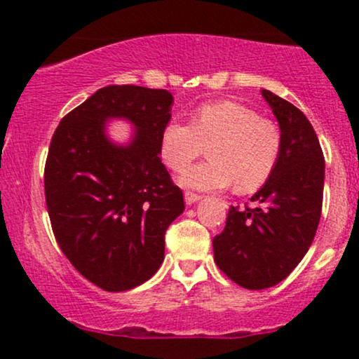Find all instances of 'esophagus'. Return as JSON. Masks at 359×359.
<instances>
[{
	"mask_svg": "<svg viewBox=\"0 0 359 359\" xmlns=\"http://www.w3.org/2000/svg\"><path fill=\"white\" fill-rule=\"evenodd\" d=\"M184 199H185V204H187V205H192V204L199 203V201L203 199V197L197 196V194H192V192H185Z\"/></svg>",
	"mask_w": 359,
	"mask_h": 359,
	"instance_id": "esophagus-1",
	"label": "esophagus"
}]
</instances>
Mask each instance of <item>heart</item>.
<instances>
[{
    "label": "heart",
    "mask_w": 359,
    "mask_h": 359,
    "mask_svg": "<svg viewBox=\"0 0 359 359\" xmlns=\"http://www.w3.org/2000/svg\"><path fill=\"white\" fill-rule=\"evenodd\" d=\"M210 147L209 163L184 172L180 184L197 191H219L234 182L238 191L262 187L277 167L282 135L275 123L259 118L236 101L205 102L192 113L191 125L167 123L160 155L168 168L182 172Z\"/></svg>",
    "instance_id": "1"
}]
</instances>
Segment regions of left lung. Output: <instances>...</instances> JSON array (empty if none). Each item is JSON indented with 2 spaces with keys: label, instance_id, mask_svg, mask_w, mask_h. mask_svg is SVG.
<instances>
[{
  "label": "left lung",
  "instance_id": "obj_1",
  "mask_svg": "<svg viewBox=\"0 0 359 359\" xmlns=\"http://www.w3.org/2000/svg\"><path fill=\"white\" fill-rule=\"evenodd\" d=\"M278 121L282 151L270 179L253 194V209L229 208L212 240L214 262L238 285L262 290L292 273L314 241L324 191V155L306 114L262 89Z\"/></svg>",
  "mask_w": 359,
  "mask_h": 359
}]
</instances>
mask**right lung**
Segmentation results:
<instances>
[{
  "mask_svg": "<svg viewBox=\"0 0 359 359\" xmlns=\"http://www.w3.org/2000/svg\"><path fill=\"white\" fill-rule=\"evenodd\" d=\"M174 96L165 89L108 86L62 118L45 163V201L60 250L82 277L125 292L154 277L165 231L184 196L160 160V137ZM134 126L126 144L107 125Z\"/></svg>",
  "mask_w": 359,
  "mask_h": 359,
  "instance_id": "right-lung-1",
  "label": "right lung"
}]
</instances>
